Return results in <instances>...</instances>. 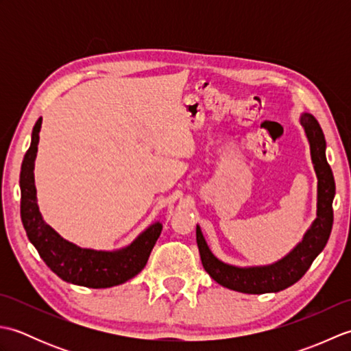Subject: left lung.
<instances>
[{"mask_svg":"<svg viewBox=\"0 0 351 351\" xmlns=\"http://www.w3.org/2000/svg\"><path fill=\"white\" fill-rule=\"evenodd\" d=\"M300 123L306 134L311 160L317 173V219L303 235V240L287 256L268 265L237 267L226 264L208 247L205 237L196 226V241L205 271L221 287L245 294L278 293L302 279L314 259L323 252L333 225L335 180L326 158V138L317 119L309 113L300 114Z\"/></svg>","mask_w":351,"mask_h":351,"instance_id":"1","label":"left lung"}]
</instances>
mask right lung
<instances>
[{
    "instance_id": "obj_1",
    "label": "right lung",
    "mask_w": 351,
    "mask_h": 351,
    "mask_svg": "<svg viewBox=\"0 0 351 351\" xmlns=\"http://www.w3.org/2000/svg\"><path fill=\"white\" fill-rule=\"evenodd\" d=\"M42 117L37 119L32 145L21 166V219L29 243L39 252L43 263L58 278L87 288H110L132 279L143 270L149 255L161 234L160 221L152 223L126 247L117 250L83 249L57 234L39 211L34 185V161L39 145Z\"/></svg>"
}]
</instances>
